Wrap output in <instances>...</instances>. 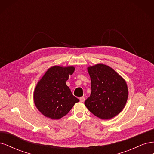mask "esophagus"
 I'll use <instances>...</instances> for the list:
<instances>
[{
	"label": "esophagus",
	"mask_w": 154,
	"mask_h": 154,
	"mask_svg": "<svg viewBox=\"0 0 154 154\" xmlns=\"http://www.w3.org/2000/svg\"><path fill=\"white\" fill-rule=\"evenodd\" d=\"M80 101H81V102H83L85 101V97L84 96H82V97H80Z\"/></svg>",
	"instance_id": "esophagus-1"
}]
</instances>
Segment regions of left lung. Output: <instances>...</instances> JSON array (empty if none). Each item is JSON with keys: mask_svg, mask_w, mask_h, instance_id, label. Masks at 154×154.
<instances>
[{"mask_svg": "<svg viewBox=\"0 0 154 154\" xmlns=\"http://www.w3.org/2000/svg\"><path fill=\"white\" fill-rule=\"evenodd\" d=\"M88 72L91 80V94L85 101V106L101 119L112 118L127 103V83L113 69L103 64L88 67Z\"/></svg>", "mask_w": 154, "mask_h": 154, "instance_id": "8db88e82", "label": "left lung"}]
</instances>
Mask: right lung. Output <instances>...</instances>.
Instances as JSON below:
<instances>
[{
    "label": "right lung",
    "mask_w": 154,
    "mask_h": 154,
    "mask_svg": "<svg viewBox=\"0 0 154 154\" xmlns=\"http://www.w3.org/2000/svg\"><path fill=\"white\" fill-rule=\"evenodd\" d=\"M74 71V67L54 66L38 82L34 92V101L36 108L46 117L60 119L80 101L66 83Z\"/></svg>",
    "instance_id": "right-lung-1"
}]
</instances>
